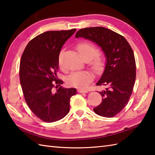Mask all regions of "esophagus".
I'll return each instance as SVG.
<instances>
[{
    "label": "esophagus",
    "mask_w": 155,
    "mask_h": 155,
    "mask_svg": "<svg viewBox=\"0 0 155 155\" xmlns=\"http://www.w3.org/2000/svg\"><path fill=\"white\" fill-rule=\"evenodd\" d=\"M78 91L80 93H87V91H85V90H82L80 89H78Z\"/></svg>",
    "instance_id": "34e87169"
}]
</instances>
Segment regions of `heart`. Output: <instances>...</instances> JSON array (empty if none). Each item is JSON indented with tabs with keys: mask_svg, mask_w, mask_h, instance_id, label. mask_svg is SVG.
I'll use <instances>...</instances> for the list:
<instances>
[{
	"mask_svg": "<svg viewBox=\"0 0 155 155\" xmlns=\"http://www.w3.org/2000/svg\"><path fill=\"white\" fill-rule=\"evenodd\" d=\"M77 49L80 57L84 60L90 59V61H91L98 53V49L97 47L93 44L87 42H82L78 44ZM61 55L62 51L60 53L59 56V64H61ZM91 65L96 72H100L102 70L104 64L102 59L97 58L94 59ZM93 78V75L87 71L74 72L69 75L67 79V82L69 86L84 90L86 89L88 85L92 81Z\"/></svg>",
	"mask_w": 155,
	"mask_h": 155,
	"instance_id": "1",
	"label": "heart"
}]
</instances>
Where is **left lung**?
<instances>
[{
	"mask_svg": "<svg viewBox=\"0 0 155 155\" xmlns=\"http://www.w3.org/2000/svg\"><path fill=\"white\" fill-rule=\"evenodd\" d=\"M90 40L101 47L106 58V65L97 86H106L99 91L102 101L94 108L96 114L106 118L116 116L127 104L136 79L134 53L125 38L102 27L79 30L75 38Z\"/></svg>",
	"mask_w": 155,
	"mask_h": 155,
	"instance_id": "obj_1",
	"label": "left lung"
}]
</instances>
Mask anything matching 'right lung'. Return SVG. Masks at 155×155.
I'll return each instance as SVG.
<instances>
[{"instance_id":"right-lung-1","label":"right lung","mask_w":155,"mask_h":155,"mask_svg":"<svg viewBox=\"0 0 155 155\" xmlns=\"http://www.w3.org/2000/svg\"><path fill=\"white\" fill-rule=\"evenodd\" d=\"M76 29L47 31L37 35L27 44L20 61L19 77L25 100L37 117L45 122L64 118L69 111L75 88L58 87L59 55L63 45ZM60 86V85H59Z\"/></svg>"}]
</instances>
